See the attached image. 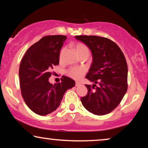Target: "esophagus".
<instances>
[{"label": "esophagus", "instance_id": "34e87169", "mask_svg": "<svg viewBox=\"0 0 148 148\" xmlns=\"http://www.w3.org/2000/svg\"><path fill=\"white\" fill-rule=\"evenodd\" d=\"M80 85H81V84L79 82H75V86H80Z\"/></svg>", "mask_w": 148, "mask_h": 148}]
</instances>
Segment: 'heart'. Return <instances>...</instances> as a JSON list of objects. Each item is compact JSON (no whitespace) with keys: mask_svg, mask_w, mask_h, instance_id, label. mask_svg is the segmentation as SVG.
Returning a JSON list of instances; mask_svg holds the SVG:
<instances>
[{"mask_svg":"<svg viewBox=\"0 0 148 148\" xmlns=\"http://www.w3.org/2000/svg\"><path fill=\"white\" fill-rule=\"evenodd\" d=\"M65 48H63L60 50V56H61L62 54H63ZM75 49L76 52L77 54H79L84 53V52H89L88 48L85 45V44L82 43H77L75 46ZM86 68L83 67V66H75V67H71L69 69L67 73L71 77L75 79H79L83 76V75L86 72Z\"/></svg>","mask_w":148,"mask_h":148,"instance_id":"1","label":"heart"}]
</instances>
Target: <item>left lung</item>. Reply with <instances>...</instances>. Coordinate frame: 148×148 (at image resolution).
I'll use <instances>...</instances> for the list:
<instances>
[{
    "instance_id": "8db88e82",
    "label": "left lung",
    "mask_w": 148,
    "mask_h": 148,
    "mask_svg": "<svg viewBox=\"0 0 148 148\" xmlns=\"http://www.w3.org/2000/svg\"><path fill=\"white\" fill-rule=\"evenodd\" d=\"M92 54V63L86 78L94 83L86 85L88 94L81 101L94 114L105 115L118 106L127 90L126 59L116 43L96 36H75Z\"/></svg>"
}]
</instances>
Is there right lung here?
<instances>
[{"label":"right lung","mask_w":148,"mask_h":148,"mask_svg":"<svg viewBox=\"0 0 148 148\" xmlns=\"http://www.w3.org/2000/svg\"><path fill=\"white\" fill-rule=\"evenodd\" d=\"M66 36H47L30 46L19 66L21 95L27 106L36 114L45 116L54 112L62 100L66 91L75 82L62 76L61 82H49L51 70L59 63L60 50Z\"/></svg>","instance_id":"add662e5"}]
</instances>
